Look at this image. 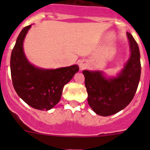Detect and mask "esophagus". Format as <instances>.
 Listing matches in <instances>:
<instances>
[{"mask_svg":"<svg viewBox=\"0 0 150 150\" xmlns=\"http://www.w3.org/2000/svg\"><path fill=\"white\" fill-rule=\"evenodd\" d=\"M79 66H80V67H81V69L85 68V64L83 63V62H81L79 63Z\"/></svg>","mask_w":150,"mask_h":150,"instance_id":"1","label":"esophagus"}]
</instances>
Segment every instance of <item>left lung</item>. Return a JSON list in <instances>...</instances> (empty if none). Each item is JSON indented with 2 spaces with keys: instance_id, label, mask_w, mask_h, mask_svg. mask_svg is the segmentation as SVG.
Here are the masks:
<instances>
[{
  "instance_id": "obj_1",
  "label": "left lung",
  "mask_w": 150,
  "mask_h": 150,
  "mask_svg": "<svg viewBox=\"0 0 150 150\" xmlns=\"http://www.w3.org/2000/svg\"><path fill=\"white\" fill-rule=\"evenodd\" d=\"M131 47V57L121 73L106 79L101 72L83 71L88 102L97 115L110 116L126 107L132 101L140 80L141 62L138 44L127 33Z\"/></svg>"
}]
</instances>
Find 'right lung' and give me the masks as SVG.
Returning a JSON list of instances; mask_svg holds the SVG:
<instances>
[{"label": "right lung", "mask_w": 150, "mask_h": 150, "mask_svg": "<svg viewBox=\"0 0 150 150\" xmlns=\"http://www.w3.org/2000/svg\"><path fill=\"white\" fill-rule=\"evenodd\" d=\"M31 25L19 33L11 55L12 83L19 97L30 107L48 110L61 99L64 85L79 70L78 65L43 69L28 62L23 51V40Z\"/></svg>", "instance_id": "right-lung-1"}]
</instances>
